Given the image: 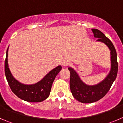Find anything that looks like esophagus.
<instances>
[{"label":"esophagus","instance_id":"obj_1","mask_svg":"<svg viewBox=\"0 0 123 123\" xmlns=\"http://www.w3.org/2000/svg\"><path fill=\"white\" fill-rule=\"evenodd\" d=\"M62 66L64 67H67L69 65V62L68 61H64L62 62Z\"/></svg>","mask_w":123,"mask_h":123}]
</instances>
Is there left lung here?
I'll return each instance as SVG.
<instances>
[{
    "label": "left lung",
    "mask_w": 123,
    "mask_h": 123,
    "mask_svg": "<svg viewBox=\"0 0 123 123\" xmlns=\"http://www.w3.org/2000/svg\"><path fill=\"white\" fill-rule=\"evenodd\" d=\"M97 41L103 42L108 46L111 55V69L109 74L104 80L95 85L86 84L79 77L76 71L69 67L68 69L71 73L70 89L74 98L78 101L82 103H91L98 101L107 94L115 81L118 71L117 54L114 45L112 44L102 32L96 29H92Z\"/></svg>",
    "instance_id": "1"
}]
</instances>
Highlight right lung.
I'll return each mask as SVG.
<instances>
[{"instance_id": "right-lung-1", "label": "right lung", "mask_w": 123, "mask_h": 123, "mask_svg": "<svg viewBox=\"0 0 123 123\" xmlns=\"http://www.w3.org/2000/svg\"><path fill=\"white\" fill-rule=\"evenodd\" d=\"M8 50L5 60V75L12 91L21 99L31 103H39L44 101L50 94L52 83L56 76L62 69L61 66L47 73L41 81L36 84H24L18 82L11 74L8 65Z\"/></svg>"}]
</instances>
